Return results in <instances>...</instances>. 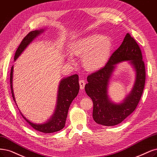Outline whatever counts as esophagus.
Returning <instances> with one entry per match:
<instances>
[{
	"mask_svg": "<svg viewBox=\"0 0 157 157\" xmlns=\"http://www.w3.org/2000/svg\"><path fill=\"white\" fill-rule=\"evenodd\" d=\"M85 84H86V83H85V81L84 80L81 79L79 80V85H80V90H83L84 88Z\"/></svg>",
	"mask_w": 157,
	"mask_h": 157,
	"instance_id": "1",
	"label": "esophagus"
}]
</instances>
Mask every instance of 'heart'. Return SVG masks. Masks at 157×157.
<instances>
[{
	"label": "heart",
	"instance_id": "1",
	"mask_svg": "<svg viewBox=\"0 0 157 157\" xmlns=\"http://www.w3.org/2000/svg\"><path fill=\"white\" fill-rule=\"evenodd\" d=\"M112 41L109 37L92 34L82 37L71 45L70 52L72 55L82 57L84 67L88 71H97L103 67L109 58ZM68 60L74 62L71 55Z\"/></svg>",
	"mask_w": 157,
	"mask_h": 157
}]
</instances>
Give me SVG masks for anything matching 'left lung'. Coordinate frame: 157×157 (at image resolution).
<instances>
[{
  "label": "left lung",
  "mask_w": 157,
  "mask_h": 157,
  "mask_svg": "<svg viewBox=\"0 0 157 157\" xmlns=\"http://www.w3.org/2000/svg\"><path fill=\"white\" fill-rule=\"evenodd\" d=\"M142 58L139 45L127 33L105 66L88 77V83L85 86V91L93 101V118L97 123L105 126L117 125L136 109L145 82V69ZM124 61H128L135 68L136 80L131 93L121 104H116L109 98L107 86L115 65Z\"/></svg>",
  "instance_id": "obj_1"
}]
</instances>
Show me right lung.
Masks as SVG:
<instances>
[{
    "instance_id": "1",
    "label": "right lung",
    "mask_w": 157,
    "mask_h": 157,
    "mask_svg": "<svg viewBox=\"0 0 157 157\" xmlns=\"http://www.w3.org/2000/svg\"><path fill=\"white\" fill-rule=\"evenodd\" d=\"M45 30H36L31 31L27 34L21 41V44L18 47L17 51L15 52L14 56V60H16L17 58L21 55L25 48L27 47L30 43L33 41L36 37L44 32ZM13 67H12L10 72V88L12 91V94L13 101L15 102V97L13 91L12 86V78H13ZM79 83H78V75H73L72 76L64 78L61 80L60 84H59L58 97H57V103L56 109L54 112L52 117L46 123L42 124L34 123L30 121L21 113V116L28 123L29 125L36 131L42 132L44 133H52L62 130L65 127L66 118L67 116V113L69 108L71 102L76 97L79 91ZM16 104V102H15ZM17 105V104H16Z\"/></svg>"
}]
</instances>
